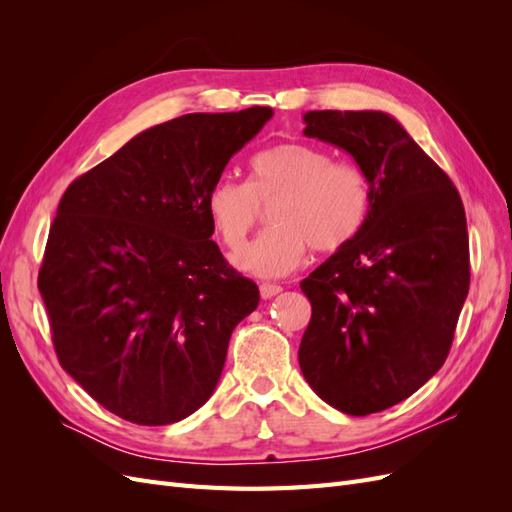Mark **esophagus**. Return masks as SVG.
Masks as SVG:
<instances>
[{
    "instance_id": "1",
    "label": "esophagus",
    "mask_w": 512,
    "mask_h": 512,
    "mask_svg": "<svg viewBox=\"0 0 512 512\" xmlns=\"http://www.w3.org/2000/svg\"><path fill=\"white\" fill-rule=\"evenodd\" d=\"M282 292V286L280 284H260V297L262 299H271L275 297V294Z\"/></svg>"
}]
</instances>
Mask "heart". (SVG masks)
I'll return each mask as SVG.
<instances>
[{"label":"heart","instance_id":"1","mask_svg":"<svg viewBox=\"0 0 512 512\" xmlns=\"http://www.w3.org/2000/svg\"><path fill=\"white\" fill-rule=\"evenodd\" d=\"M271 205L273 228L235 254V265L258 277L294 271L309 247L322 254L348 247L369 220L371 183L363 168L333 162L320 147L282 143L256 153L247 181L222 175L205 196L209 222L228 250H239Z\"/></svg>","mask_w":512,"mask_h":512}]
</instances>
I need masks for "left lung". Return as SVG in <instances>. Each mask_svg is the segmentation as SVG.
Here are the masks:
<instances>
[{
  "label": "left lung",
  "instance_id": "8db88e82",
  "mask_svg": "<svg viewBox=\"0 0 512 512\" xmlns=\"http://www.w3.org/2000/svg\"><path fill=\"white\" fill-rule=\"evenodd\" d=\"M303 134L348 151L371 183L363 232L309 273L299 365L314 393L365 416L444 365L470 290L466 211L453 181L391 115L309 111Z\"/></svg>",
  "mask_w": 512,
  "mask_h": 512
}]
</instances>
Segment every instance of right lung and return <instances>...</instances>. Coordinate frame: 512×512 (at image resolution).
I'll list each match as a JSON object with an SVG mask.
<instances>
[{
  "label": "right lung",
  "instance_id": "obj_1",
  "mask_svg": "<svg viewBox=\"0 0 512 512\" xmlns=\"http://www.w3.org/2000/svg\"><path fill=\"white\" fill-rule=\"evenodd\" d=\"M273 108L153 126L74 179L38 273L59 365L108 412L170 425L218 384L258 286L211 241L205 196Z\"/></svg>",
  "mask_w": 512,
  "mask_h": 512
}]
</instances>
